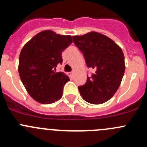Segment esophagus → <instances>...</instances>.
Listing matches in <instances>:
<instances>
[{
    "instance_id": "obj_1",
    "label": "esophagus",
    "mask_w": 147,
    "mask_h": 147,
    "mask_svg": "<svg viewBox=\"0 0 147 147\" xmlns=\"http://www.w3.org/2000/svg\"><path fill=\"white\" fill-rule=\"evenodd\" d=\"M68 75L70 76V77L72 78L73 76H74V73H73V72H69V73H68Z\"/></svg>"
}]
</instances>
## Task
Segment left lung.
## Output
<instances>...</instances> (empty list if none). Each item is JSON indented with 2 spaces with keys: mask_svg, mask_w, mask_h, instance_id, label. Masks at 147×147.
Wrapping results in <instances>:
<instances>
[{
  "mask_svg": "<svg viewBox=\"0 0 147 147\" xmlns=\"http://www.w3.org/2000/svg\"><path fill=\"white\" fill-rule=\"evenodd\" d=\"M74 42L84 55L88 68L95 73L79 87L81 95L92 104H101L111 99L119 88L125 64L122 49L113 40L98 32L73 36Z\"/></svg>",
  "mask_w": 147,
  "mask_h": 147,
  "instance_id": "obj_1",
  "label": "left lung"
}]
</instances>
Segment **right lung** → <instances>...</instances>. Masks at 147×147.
Segmentation results:
<instances>
[{"label":"right lung","instance_id":"add662e5","mask_svg":"<svg viewBox=\"0 0 147 147\" xmlns=\"http://www.w3.org/2000/svg\"><path fill=\"white\" fill-rule=\"evenodd\" d=\"M71 36L47 30L37 33L25 44L20 55L18 71L22 82L32 98L49 104L62 98L69 77L55 72L63 63L62 52L72 43Z\"/></svg>","mask_w":147,"mask_h":147}]
</instances>
